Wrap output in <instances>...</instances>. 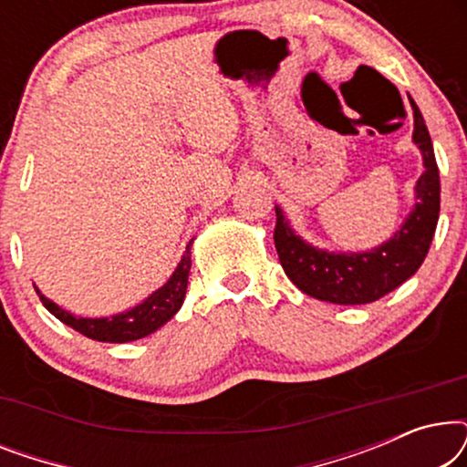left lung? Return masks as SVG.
I'll use <instances>...</instances> for the list:
<instances>
[{
  "label": "left lung",
  "instance_id": "obj_1",
  "mask_svg": "<svg viewBox=\"0 0 467 467\" xmlns=\"http://www.w3.org/2000/svg\"><path fill=\"white\" fill-rule=\"evenodd\" d=\"M414 112L412 140L423 155V168L414 187L412 213L398 232L372 251L329 253L302 240L276 206L274 244L280 265L293 285L306 296L329 304L357 306L380 299L398 289L419 270L430 251L440 214V174L423 114L410 98Z\"/></svg>",
  "mask_w": 467,
  "mask_h": 467
}]
</instances>
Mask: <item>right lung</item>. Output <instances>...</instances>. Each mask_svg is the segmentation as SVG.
<instances>
[{"label": "right lung", "instance_id": "right-lung-1", "mask_svg": "<svg viewBox=\"0 0 467 467\" xmlns=\"http://www.w3.org/2000/svg\"><path fill=\"white\" fill-rule=\"evenodd\" d=\"M191 244H193V240L187 244V251H184L181 264H178L174 274H171L170 280L161 286V289L150 293L142 304L133 306L131 310L120 312V315H114L110 318L74 317L72 312L59 308V306L50 302L48 297H44L40 291L37 289L36 291L50 315H55L61 323L69 325V327L76 329L82 336L91 337V340L112 342V344L140 340V337L149 336L159 327H163V325L168 323L178 310H181V306L184 302V293H187V283H189Z\"/></svg>", "mask_w": 467, "mask_h": 467}]
</instances>
